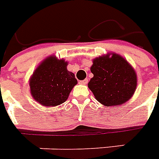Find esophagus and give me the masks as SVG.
Instances as JSON below:
<instances>
[{
    "instance_id": "34e87169",
    "label": "esophagus",
    "mask_w": 159,
    "mask_h": 159,
    "mask_svg": "<svg viewBox=\"0 0 159 159\" xmlns=\"http://www.w3.org/2000/svg\"><path fill=\"white\" fill-rule=\"evenodd\" d=\"M79 83L80 84H82V85H86V84L88 83V79L82 80V81H80Z\"/></svg>"
}]
</instances>
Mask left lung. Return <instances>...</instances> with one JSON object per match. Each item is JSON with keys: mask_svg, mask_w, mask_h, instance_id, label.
I'll return each mask as SVG.
<instances>
[{"mask_svg": "<svg viewBox=\"0 0 159 159\" xmlns=\"http://www.w3.org/2000/svg\"><path fill=\"white\" fill-rule=\"evenodd\" d=\"M89 83L95 98L105 106H118L132 97L137 85L133 67L120 55L109 53L93 61Z\"/></svg>", "mask_w": 159, "mask_h": 159, "instance_id": "left-lung-1", "label": "left lung"}]
</instances>
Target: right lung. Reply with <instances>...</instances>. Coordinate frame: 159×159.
<instances>
[{"label": "right lung", "mask_w": 159, "mask_h": 159, "mask_svg": "<svg viewBox=\"0 0 159 159\" xmlns=\"http://www.w3.org/2000/svg\"><path fill=\"white\" fill-rule=\"evenodd\" d=\"M67 61L54 56L44 59L29 79L32 97L43 106L60 105L66 100L77 83L75 75L67 70Z\"/></svg>", "instance_id": "1"}]
</instances>
